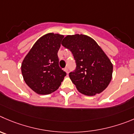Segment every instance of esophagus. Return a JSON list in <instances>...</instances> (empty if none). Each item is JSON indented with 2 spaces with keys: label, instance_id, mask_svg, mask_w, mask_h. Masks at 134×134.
Returning a JSON list of instances; mask_svg holds the SVG:
<instances>
[{
  "label": "esophagus",
  "instance_id": "obj_1",
  "mask_svg": "<svg viewBox=\"0 0 134 134\" xmlns=\"http://www.w3.org/2000/svg\"><path fill=\"white\" fill-rule=\"evenodd\" d=\"M64 70L65 72H66V74H68V68H65Z\"/></svg>",
  "mask_w": 134,
  "mask_h": 134
}]
</instances>
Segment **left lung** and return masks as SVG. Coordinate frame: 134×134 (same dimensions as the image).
Returning a JSON list of instances; mask_svg holds the SVG:
<instances>
[{"label":"left lung","mask_w":134,"mask_h":134,"mask_svg":"<svg viewBox=\"0 0 134 134\" xmlns=\"http://www.w3.org/2000/svg\"><path fill=\"white\" fill-rule=\"evenodd\" d=\"M62 44L72 52L76 60V70L69 76L77 91L87 96L103 92L112 80L113 65L100 46L82 34L67 35Z\"/></svg>","instance_id":"8db88e82"}]
</instances>
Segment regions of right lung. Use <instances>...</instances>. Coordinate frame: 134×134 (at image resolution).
Segmentation results:
<instances>
[{
    "instance_id": "add662e5",
    "label": "right lung",
    "mask_w": 134,
    "mask_h": 134,
    "mask_svg": "<svg viewBox=\"0 0 134 134\" xmlns=\"http://www.w3.org/2000/svg\"><path fill=\"white\" fill-rule=\"evenodd\" d=\"M64 35L49 33L41 37L23 60L21 74L25 83L36 93L57 91L66 73L58 65V50Z\"/></svg>"
}]
</instances>
